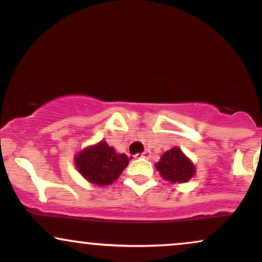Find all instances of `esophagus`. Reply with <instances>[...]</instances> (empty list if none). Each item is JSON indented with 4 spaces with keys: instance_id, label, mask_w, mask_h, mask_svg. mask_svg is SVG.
<instances>
[{
    "instance_id": "obj_1",
    "label": "esophagus",
    "mask_w": 262,
    "mask_h": 262,
    "mask_svg": "<svg viewBox=\"0 0 262 262\" xmlns=\"http://www.w3.org/2000/svg\"><path fill=\"white\" fill-rule=\"evenodd\" d=\"M139 158H143V159H149L150 158V151L149 150H145V151H143L141 154L138 155Z\"/></svg>"
}]
</instances>
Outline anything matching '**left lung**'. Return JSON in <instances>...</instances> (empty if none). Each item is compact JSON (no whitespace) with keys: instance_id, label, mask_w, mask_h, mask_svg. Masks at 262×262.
Wrapping results in <instances>:
<instances>
[{"instance_id":"8db88e82","label":"left lung","mask_w":262,"mask_h":262,"mask_svg":"<svg viewBox=\"0 0 262 262\" xmlns=\"http://www.w3.org/2000/svg\"><path fill=\"white\" fill-rule=\"evenodd\" d=\"M155 167L162 179L171 183L188 182L196 173L193 162L177 146L165 151L155 164Z\"/></svg>"}]
</instances>
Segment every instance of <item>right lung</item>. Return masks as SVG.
Here are the masks:
<instances>
[{"label":"right lung","instance_id":"add662e5","mask_svg":"<svg viewBox=\"0 0 262 262\" xmlns=\"http://www.w3.org/2000/svg\"><path fill=\"white\" fill-rule=\"evenodd\" d=\"M74 160L81 176L96 186L113 183L129 164L127 155L118 154L104 140L82 149Z\"/></svg>","mask_w":262,"mask_h":262}]
</instances>
